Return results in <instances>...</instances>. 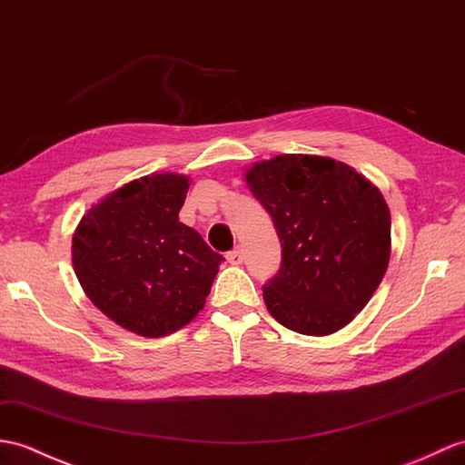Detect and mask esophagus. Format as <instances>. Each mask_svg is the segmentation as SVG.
<instances>
[{"instance_id": "esophagus-1", "label": "esophagus", "mask_w": 465, "mask_h": 465, "mask_svg": "<svg viewBox=\"0 0 465 465\" xmlns=\"http://www.w3.org/2000/svg\"><path fill=\"white\" fill-rule=\"evenodd\" d=\"M225 257H228V262L232 265H242L243 263V252L240 250V247H237V250H232Z\"/></svg>"}]
</instances>
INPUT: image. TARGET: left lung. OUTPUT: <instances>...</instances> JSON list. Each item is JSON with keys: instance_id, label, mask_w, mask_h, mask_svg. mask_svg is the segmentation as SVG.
Instances as JSON below:
<instances>
[{"instance_id": "obj_1", "label": "left lung", "mask_w": 465, "mask_h": 465, "mask_svg": "<svg viewBox=\"0 0 465 465\" xmlns=\"http://www.w3.org/2000/svg\"><path fill=\"white\" fill-rule=\"evenodd\" d=\"M245 182L282 242V267L263 285L283 327L321 337L369 303L391 259V212L379 188L332 158L283 154Z\"/></svg>"}]
</instances>
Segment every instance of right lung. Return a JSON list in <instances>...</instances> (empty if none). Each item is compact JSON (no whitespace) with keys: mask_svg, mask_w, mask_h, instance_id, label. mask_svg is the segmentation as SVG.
<instances>
[{"mask_svg":"<svg viewBox=\"0 0 465 465\" xmlns=\"http://www.w3.org/2000/svg\"><path fill=\"white\" fill-rule=\"evenodd\" d=\"M188 178L144 176L83 215L73 235V267L106 317L143 337H164L206 303L220 253L178 220Z\"/></svg>","mask_w":465,"mask_h":465,"instance_id":"obj_1","label":"right lung"}]
</instances>
